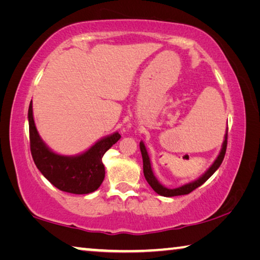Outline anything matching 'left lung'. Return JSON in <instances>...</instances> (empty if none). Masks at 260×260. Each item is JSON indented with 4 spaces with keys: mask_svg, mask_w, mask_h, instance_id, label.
Returning <instances> with one entry per match:
<instances>
[{
    "mask_svg": "<svg viewBox=\"0 0 260 260\" xmlns=\"http://www.w3.org/2000/svg\"><path fill=\"white\" fill-rule=\"evenodd\" d=\"M227 132H228V127H227V131H226V134H225V140H223V143H222L221 151H220L219 156L217 157V159L214 160V162L212 165H211L210 169L206 171V172L203 175H202L200 179H197V180H195V181H192L190 183H187L182 187H179V188H175V189H169V188H166L164 186H161V184L158 182V180L156 179V177L152 173L150 158H149L147 149H146V147H144V143L140 142V150H141V153H142V159H143L144 178H146L148 183L150 184V187L158 193V195H161V196H165V197H173V196H180V195H187V193L191 192L192 190H195L196 188H199L200 186H202V184H203L206 181V180H208L211 177V175H212L215 172V171L219 169V166L221 165L223 158H225V153H226V149H227V136H228Z\"/></svg>",
    "mask_w": 260,
    "mask_h": 260,
    "instance_id": "8db88e82",
    "label": "left lung"
}]
</instances>
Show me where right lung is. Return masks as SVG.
Listing matches in <instances>:
<instances>
[{
    "label": "right lung",
    "mask_w": 260,
    "mask_h": 260,
    "mask_svg": "<svg viewBox=\"0 0 260 260\" xmlns=\"http://www.w3.org/2000/svg\"><path fill=\"white\" fill-rule=\"evenodd\" d=\"M28 127L30 153L39 171L59 190L77 195L93 192L102 184L105 177L102 157L121 138L119 133H113L100 140L81 155H57L46 146L38 133L32 102L28 108Z\"/></svg>",
    "instance_id": "add662e5"
}]
</instances>
